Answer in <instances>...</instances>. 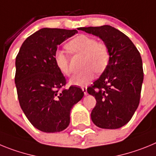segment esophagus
I'll list each match as a JSON object with an SVG mask.
<instances>
[{"label": "esophagus", "mask_w": 156, "mask_h": 156, "mask_svg": "<svg viewBox=\"0 0 156 156\" xmlns=\"http://www.w3.org/2000/svg\"><path fill=\"white\" fill-rule=\"evenodd\" d=\"M82 90H83V93H84L85 95L87 94V87H83Z\"/></svg>", "instance_id": "34e87169"}]
</instances>
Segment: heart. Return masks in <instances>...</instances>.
<instances>
[{
	"label": "heart",
	"mask_w": 156,
	"mask_h": 156,
	"mask_svg": "<svg viewBox=\"0 0 156 156\" xmlns=\"http://www.w3.org/2000/svg\"><path fill=\"white\" fill-rule=\"evenodd\" d=\"M67 48L74 52L85 55L83 71L77 73L70 79V83L76 86H85L94 78V71L102 73L109 62L110 54L104 43L98 42L94 37L80 35L68 43ZM55 62L58 69L66 76L72 73L69 59L64 51H56Z\"/></svg>",
	"instance_id": "b5f03b06"
}]
</instances>
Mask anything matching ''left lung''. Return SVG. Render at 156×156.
Segmentation results:
<instances>
[{
	"label": "left lung",
	"instance_id": "left-lung-1",
	"mask_svg": "<svg viewBox=\"0 0 156 156\" xmlns=\"http://www.w3.org/2000/svg\"><path fill=\"white\" fill-rule=\"evenodd\" d=\"M79 30L98 37L108 47V66L87 88L96 99L91 119L102 129H118L126 125L140 102L144 73L141 57L129 37L111 26L80 27Z\"/></svg>",
	"mask_w": 156,
	"mask_h": 156
}]
</instances>
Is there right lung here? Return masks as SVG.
Listing matches in <instances>:
<instances>
[{
	"mask_svg": "<svg viewBox=\"0 0 156 156\" xmlns=\"http://www.w3.org/2000/svg\"><path fill=\"white\" fill-rule=\"evenodd\" d=\"M76 30L43 28L27 37L16 59V83L19 105L31 124L45 133L67 128L70 111L82 99L80 87L61 88L66 78L55 62V53Z\"/></svg>",
	"mask_w": 156,
	"mask_h": 156,
	"instance_id": "add662e5",
	"label": "right lung"
}]
</instances>
